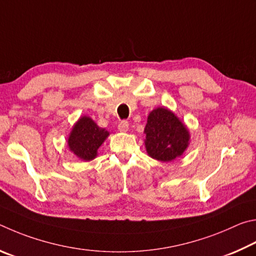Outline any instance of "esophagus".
I'll list each match as a JSON object with an SVG mask.
<instances>
[{
  "instance_id": "1",
  "label": "esophagus",
  "mask_w": 256,
  "mask_h": 256,
  "mask_svg": "<svg viewBox=\"0 0 256 256\" xmlns=\"http://www.w3.org/2000/svg\"><path fill=\"white\" fill-rule=\"evenodd\" d=\"M118 129L121 132H128L129 129V122L127 120H122L121 122L118 124Z\"/></svg>"
}]
</instances>
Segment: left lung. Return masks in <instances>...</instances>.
Here are the masks:
<instances>
[{
	"mask_svg": "<svg viewBox=\"0 0 256 256\" xmlns=\"http://www.w3.org/2000/svg\"><path fill=\"white\" fill-rule=\"evenodd\" d=\"M145 134L147 153L162 162H170L181 156L190 140L186 126L165 108H158L150 112Z\"/></svg>",
	"mask_w": 256,
	"mask_h": 256,
	"instance_id": "1",
	"label": "left lung"
}]
</instances>
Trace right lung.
<instances>
[{"label":"right lung","mask_w":256,"mask_h":256,"mask_svg":"<svg viewBox=\"0 0 256 256\" xmlns=\"http://www.w3.org/2000/svg\"><path fill=\"white\" fill-rule=\"evenodd\" d=\"M109 136L106 129L98 124L88 116H82L72 129L68 137V147L73 153L84 160H91L96 156L98 147Z\"/></svg>","instance_id":"obj_1"}]
</instances>
